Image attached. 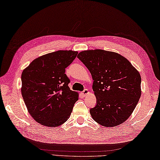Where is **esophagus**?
<instances>
[{
  "label": "esophagus",
  "instance_id": "34e87169",
  "mask_svg": "<svg viewBox=\"0 0 160 160\" xmlns=\"http://www.w3.org/2000/svg\"><path fill=\"white\" fill-rule=\"evenodd\" d=\"M89 93V91H88V90H87V89H85L83 92H82V94H83L84 96H86V95H87Z\"/></svg>",
  "mask_w": 160,
  "mask_h": 160
}]
</instances>
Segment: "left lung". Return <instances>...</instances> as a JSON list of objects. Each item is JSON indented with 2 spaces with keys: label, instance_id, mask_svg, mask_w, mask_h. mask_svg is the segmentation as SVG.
<instances>
[{
  "label": "left lung",
  "instance_id": "8db88e82",
  "mask_svg": "<svg viewBox=\"0 0 160 160\" xmlns=\"http://www.w3.org/2000/svg\"><path fill=\"white\" fill-rule=\"evenodd\" d=\"M93 79L96 106L92 119L104 127L122 124L132 115L141 97V76L126 58L103 50L81 52L77 56Z\"/></svg>",
  "mask_w": 160,
  "mask_h": 160
}]
</instances>
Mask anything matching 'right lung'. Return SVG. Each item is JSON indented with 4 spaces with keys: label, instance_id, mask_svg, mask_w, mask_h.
Returning <instances> with one entry per match:
<instances>
[{
    "label": "right lung",
    "instance_id": "1",
    "mask_svg": "<svg viewBox=\"0 0 160 160\" xmlns=\"http://www.w3.org/2000/svg\"><path fill=\"white\" fill-rule=\"evenodd\" d=\"M77 51L58 50L32 61L21 74V94L30 115L48 127H57L69 119L79 93L70 89L65 74Z\"/></svg>",
    "mask_w": 160,
    "mask_h": 160
}]
</instances>
